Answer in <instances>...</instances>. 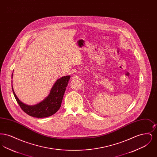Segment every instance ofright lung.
<instances>
[{
	"mask_svg": "<svg viewBox=\"0 0 157 157\" xmlns=\"http://www.w3.org/2000/svg\"><path fill=\"white\" fill-rule=\"evenodd\" d=\"M12 77L13 74L12 78ZM70 78V76H65L58 79L54 83L49 95L42 102L35 105L23 103L15 94L12 85V88L17 102L24 112L33 117L45 118L52 115L59 110Z\"/></svg>",
	"mask_w": 157,
	"mask_h": 157,
	"instance_id": "obj_1",
	"label": "right lung"
}]
</instances>
